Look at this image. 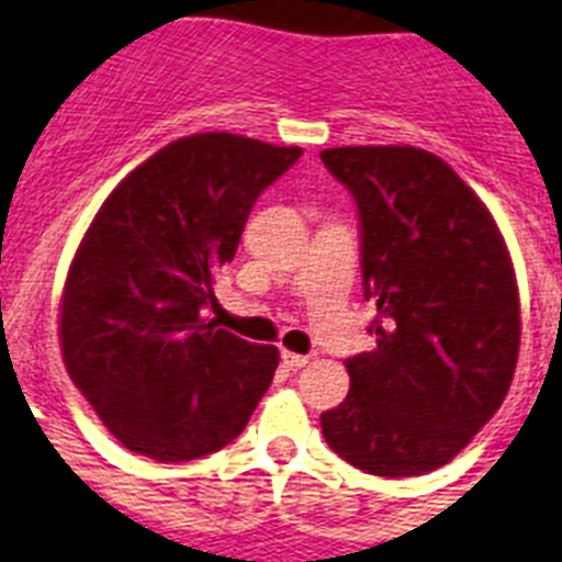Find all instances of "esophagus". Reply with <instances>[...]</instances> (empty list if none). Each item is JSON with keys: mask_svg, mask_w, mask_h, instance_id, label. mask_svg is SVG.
<instances>
[{"mask_svg": "<svg viewBox=\"0 0 562 562\" xmlns=\"http://www.w3.org/2000/svg\"><path fill=\"white\" fill-rule=\"evenodd\" d=\"M280 358L289 369H303V367H308V363H312V355H296V352H289V349H282Z\"/></svg>", "mask_w": 562, "mask_h": 562, "instance_id": "obj_1", "label": "esophagus"}]
</instances>
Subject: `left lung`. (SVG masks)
I'll use <instances>...</instances> for the list:
<instances>
[{
  "mask_svg": "<svg viewBox=\"0 0 562 562\" xmlns=\"http://www.w3.org/2000/svg\"><path fill=\"white\" fill-rule=\"evenodd\" d=\"M352 193L378 349L346 360L349 395L323 439L372 476L447 464L499 409L519 352V296L499 227L441 158L415 147L323 149Z\"/></svg>",
  "mask_w": 562,
  "mask_h": 562,
  "instance_id": "8db88e82",
  "label": "left lung"
}]
</instances>
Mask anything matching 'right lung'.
I'll use <instances>...</instances> for the list:
<instances>
[{
	"instance_id": "add662e5",
	"label": "right lung",
	"mask_w": 562,
	"mask_h": 562,
	"mask_svg": "<svg viewBox=\"0 0 562 562\" xmlns=\"http://www.w3.org/2000/svg\"><path fill=\"white\" fill-rule=\"evenodd\" d=\"M300 155L231 132L190 135L98 210L68 268L59 340L68 375L123 447L190 462L245 430L280 352L204 314L250 207Z\"/></svg>"
}]
</instances>
